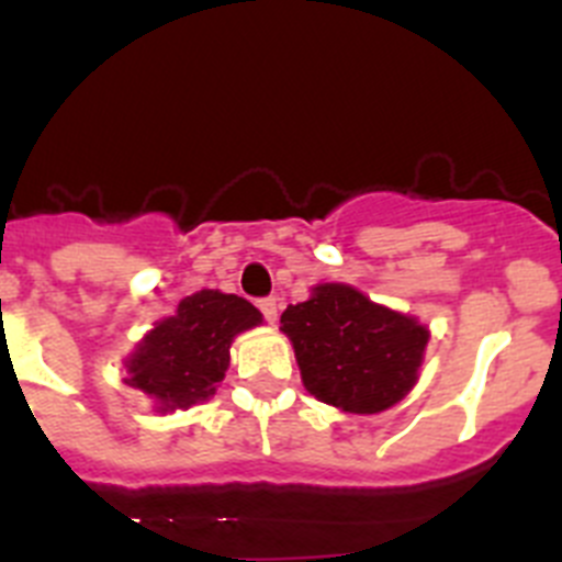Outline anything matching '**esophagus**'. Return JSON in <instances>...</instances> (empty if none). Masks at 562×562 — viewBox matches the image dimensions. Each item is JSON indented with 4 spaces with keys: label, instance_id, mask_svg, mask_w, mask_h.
Segmentation results:
<instances>
[{
    "label": "esophagus",
    "instance_id": "esophagus-1",
    "mask_svg": "<svg viewBox=\"0 0 562 562\" xmlns=\"http://www.w3.org/2000/svg\"><path fill=\"white\" fill-rule=\"evenodd\" d=\"M258 310H261V315L267 317V324H276L281 301H278V297H261V301H258Z\"/></svg>",
    "mask_w": 562,
    "mask_h": 562
}]
</instances>
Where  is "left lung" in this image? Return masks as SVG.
Masks as SVG:
<instances>
[{"label":"left lung","instance_id":"8db88e82","mask_svg":"<svg viewBox=\"0 0 562 562\" xmlns=\"http://www.w3.org/2000/svg\"><path fill=\"white\" fill-rule=\"evenodd\" d=\"M281 331L295 349L304 389L346 414H380L414 391L430 331L416 317L374 304L349 284L312 286L286 306Z\"/></svg>","mask_w":562,"mask_h":562}]
</instances>
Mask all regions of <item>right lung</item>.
Here are the masks:
<instances>
[{
  "label": "right lung",
  "instance_id": "obj_1",
  "mask_svg": "<svg viewBox=\"0 0 562 562\" xmlns=\"http://www.w3.org/2000/svg\"><path fill=\"white\" fill-rule=\"evenodd\" d=\"M261 321V312L245 297L220 290L193 292L134 346L123 360V382L143 391L157 414L191 408L211 400L225 380L233 337Z\"/></svg>",
  "mask_w": 562,
  "mask_h": 562
}]
</instances>
